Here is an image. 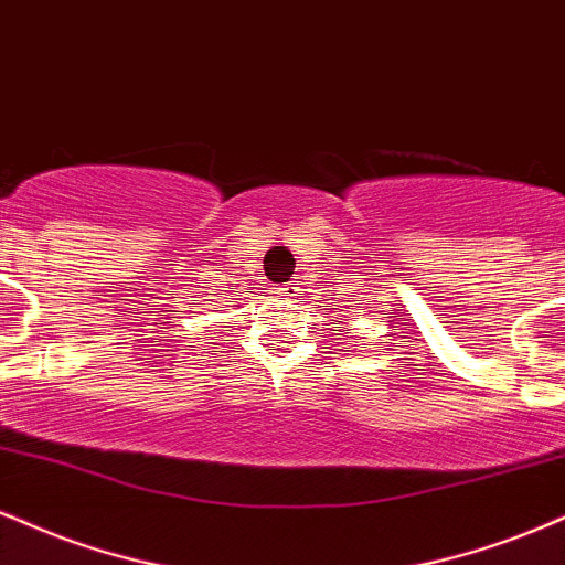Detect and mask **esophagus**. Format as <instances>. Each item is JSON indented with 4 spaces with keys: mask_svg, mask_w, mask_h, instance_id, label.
I'll list each match as a JSON object with an SVG mask.
<instances>
[{
    "mask_svg": "<svg viewBox=\"0 0 565 565\" xmlns=\"http://www.w3.org/2000/svg\"><path fill=\"white\" fill-rule=\"evenodd\" d=\"M295 291H297L295 284H284V287L278 289V295H281V297H291V295H295Z\"/></svg>",
    "mask_w": 565,
    "mask_h": 565,
    "instance_id": "34e87169",
    "label": "esophagus"
}]
</instances>
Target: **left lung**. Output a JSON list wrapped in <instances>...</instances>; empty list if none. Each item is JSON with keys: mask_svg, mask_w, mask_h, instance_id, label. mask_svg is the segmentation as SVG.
I'll use <instances>...</instances> for the list:
<instances>
[{"mask_svg": "<svg viewBox=\"0 0 565 565\" xmlns=\"http://www.w3.org/2000/svg\"><path fill=\"white\" fill-rule=\"evenodd\" d=\"M339 323H342V321H339Z\"/></svg>", "mask_w": 565, "mask_h": 565, "instance_id": "left-lung-1", "label": "left lung"}]
</instances>
